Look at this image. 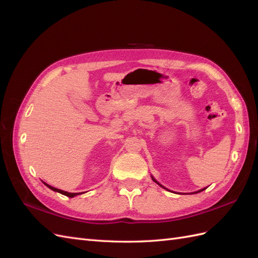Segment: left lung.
Listing matches in <instances>:
<instances>
[{
	"instance_id": "left-lung-1",
	"label": "left lung",
	"mask_w": 258,
	"mask_h": 258,
	"mask_svg": "<svg viewBox=\"0 0 258 258\" xmlns=\"http://www.w3.org/2000/svg\"><path fill=\"white\" fill-rule=\"evenodd\" d=\"M152 178H153V181H154V182H155V183H157V184H158V185H160V184H159V183H158V182H157V181H156V179H155V178H154V177H153V176H152ZM160 186H161V187H162V188H165V189H167V188H166V187H163V186H162V185H160ZM205 189H206V188H202V189H200V190H198V191H195V192H192V194H197V192H200V191H202V190H205ZM167 190H169V189H167Z\"/></svg>"
}]
</instances>
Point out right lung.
Segmentation results:
<instances>
[{"label": "right lung", "instance_id": "1", "mask_svg": "<svg viewBox=\"0 0 258 258\" xmlns=\"http://www.w3.org/2000/svg\"><path fill=\"white\" fill-rule=\"evenodd\" d=\"M44 183V182H43ZM46 186L48 187V188H50L51 190H53V191H57V192H60V194H62V195H64V196H67V197H70V198H73V197H75V196H77V195H81L80 192H68V191H64V190H61V189H58V188H56V187H52V186H50V185H48V184H46V183H44Z\"/></svg>", "mask_w": 258, "mask_h": 258}]
</instances>
